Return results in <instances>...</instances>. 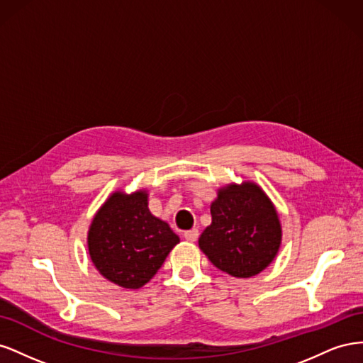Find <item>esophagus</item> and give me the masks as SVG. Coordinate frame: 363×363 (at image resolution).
Masks as SVG:
<instances>
[{"mask_svg": "<svg viewBox=\"0 0 363 363\" xmlns=\"http://www.w3.org/2000/svg\"><path fill=\"white\" fill-rule=\"evenodd\" d=\"M199 230H196V228H192V230H188V232H184V239L186 240H189V242H195V240L196 239H199Z\"/></svg>", "mask_w": 363, "mask_h": 363, "instance_id": "34e87169", "label": "esophagus"}]
</instances>
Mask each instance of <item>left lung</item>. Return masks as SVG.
<instances>
[{"instance_id": "left-lung-1", "label": "left lung", "mask_w": 363, "mask_h": 363, "mask_svg": "<svg viewBox=\"0 0 363 363\" xmlns=\"http://www.w3.org/2000/svg\"><path fill=\"white\" fill-rule=\"evenodd\" d=\"M212 224L200 236V248L230 276L247 279L276 257L281 228L276 208L257 184H230L211 206Z\"/></svg>"}]
</instances>
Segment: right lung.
Returning a JSON list of instances; mask_svg holds the SVG:
<instances>
[{"mask_svg":"<svg viewBox=\"0 0 363 363\" xmlns=\"http://www.w3.org/2000/svg\"><path fill=\"white\" fill-rule=\"evenodd\" d=\"M147 192L113 194L95 215L87 247L95 268L127 289L150 281L179 236L148 211Z\"/></svg>","mask_w":363,"mask_h":363,"instance_id":"right-lung-1","label":"right lung"}]
</instances>
